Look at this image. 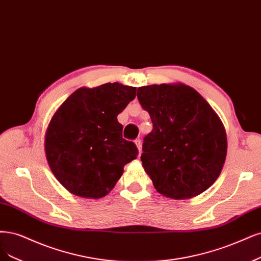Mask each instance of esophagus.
Wrapping results in <instances>:
<instances>
[{
    "label": "esophagus",
    "mask_w": 261,
    "mask_h": 261,
    "mask_svg": "<svg viewBox=\"0 0 261 261\" xmlns=\"http://www.w3.org/2000/svg\"><path fill=\"white\" fill-rule=\"evenodd\" d=\"M135 143H136V146H137V148L139 150V154H140V152H141V141H140V139L135 140Z\"/></svg>",
    "instance_id": "obj_1"
}]
</instances>
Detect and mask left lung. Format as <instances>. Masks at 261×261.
I'll return each mask as SVG.
<instances>
[{"instance_id":"8db88e82","label":"left lung","mask_w":261,"mask_h":261,"mask_svg":"<svg viewBox=\"0 0 261 261\" xmlns=\"http://www.w3.org/2000/svg\"><path fill=\"white\" fill-rule=\"evenodd\" d=\"M137 98L153 124L140 159L156 191L180 200L207 190L227 155V135L216 112L181 83L142 86Z\"/></svg>"}]
</instances>
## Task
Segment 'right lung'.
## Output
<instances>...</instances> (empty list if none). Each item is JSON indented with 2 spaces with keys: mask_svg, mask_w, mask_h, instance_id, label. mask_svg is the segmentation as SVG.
<instances>
[{
  "mask_svg": "<svg viewBox=\"0 0 261 261\" xmlns=\"http://www.w3.org/2000/svg\"><path fill=\"white\" fill-rule=\"evenodd\" d=\"M136 97V87L107 83L79 88L51 118L45 153L57 180L87 199L109 193L137 158L138 149L122 137L118 115Z\"/></svg>",
  "mask_w": 261,
  "mask_h": 261,
  "instance_id": "1",
  "label": "right lung"
}]
</instances>
